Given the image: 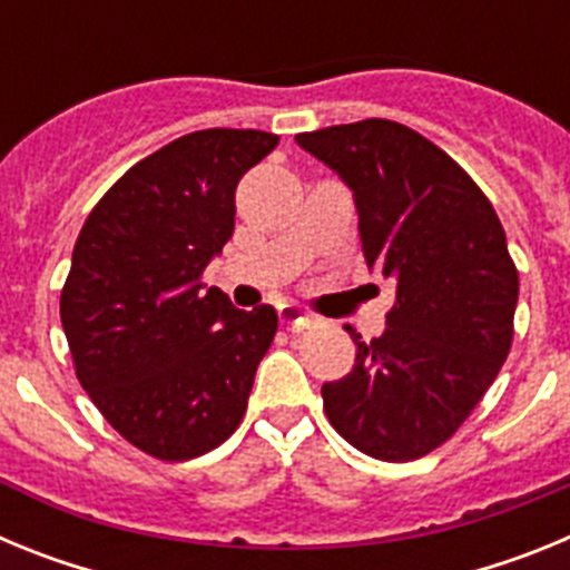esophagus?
<instances>
[{
  "label": "esophagus",
  "mask_w": 570,
  "mask_h": 570,
  "mask_svg": "<svg viewBox=\"0 0 570 570\" xmlns=\"http://www.w3.org/2000/svg\"><path fill=\"white\" fill-rule=\"evenodd\" d=\"M279 320L282 325H288V331H302L311 325V316L296 305H279Z\"/></svg>",
  "instance_id": "esophagus-1"
}]
</instances>
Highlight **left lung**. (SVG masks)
<instances>
[{
  "mask_svg": "<svg viewBox=\"0 0 570 570\" xmlns=\"http://www.w3.org/2000/svg\"><path fill=\"white\" fill-rule=\"evenodd\" d=\"M296 145L351 188L367 268L394 279L385 334L322 385L331 425L362 454L407 462L454 436L511 351L520 276L471 176L391 119L311 130Z\"/></svg>",
  "mask_w": 570,
  "mask_h": 570,
  "instance_id": "1",
  "label": "left lung"
}]
</instances>
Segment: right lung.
I'll use <instances>...</instances> for the list:
<instances>
[{"instance_id": "right-lung-1", "label": "right lung", "mask_w": 570, "mask_h": 570, "mask_svg": "<svg viewBox=\"0 0 570 570\" xmlns=\"http://www.w3.org/2000/svg\"><path fill=\"white\" fill-rule=\"evenodd\" d=\"M265 130L208 128L136 163L85 219L62 288L82 387L145 454L194 460L242 422L276 311H239L203 271L234 236L236 185L276 148Z\"/></svg>"}]
</instances>
